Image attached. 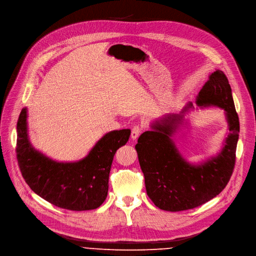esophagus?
<instances>
[{"mask_svg": "<svg viewBox=\"0 0 256 256\" xmlns=\"http://www.w3.org/2000/svg\"><path fill=\"white\" fill-rule=\"evenodd\" d=\"M141 132H142V128H141L140 126H132V134H130L132 140H136L138 136H140Z\"/></svg>", "mask_w": 256, "mask_h": 256, "instance_id": "34e87169", "label": "esophagus"}]
</instances>
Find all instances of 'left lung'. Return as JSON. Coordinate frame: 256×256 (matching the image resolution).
<instances>
[{"mask_svg":"<svg viewBox=\"0 0 256 256\" xmlns=\"http://www.w3.org/2000/svg\"><path fill=\"white\" fill-rule=\"evenodd\" d=\"M196 103L200 107L216 106L226 111L230 132L216 156L199 166L190 164L172 140L184 113L193 108L192 103L180 114H166L155 122L151 130L138 138L134 147L145 176L147 195L162 210H187L212 200L226 188L235 168L240 124L230 86L222 70L209 76Z\"/></svg>","mask_w":256,"mask_h":256,"instance_id":"8db88e82","label":"left lung"}]
</instances>
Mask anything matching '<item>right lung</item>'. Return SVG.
I'll return each instance as SVG.
<instances>
[{
  "label": "right lung",
  "mask_w": 256,
  "mask_h": 256,
  "mask_svg": "<svg viewBox=\"0 0 256 256\" xmlns=\"http://www.w3.org/2000/svg\"><path fill=\"white\" fill-rule=\"evenodd\" d=\"M28 112L17 122L16 157L30 188L51 204L69 210L98 208L106 199L116 150L126 145L130 130H112L102 136L86 157L78 162H57L34 150L28 141Z\"/></svg>",
  "instance_id": "1"
}]
</instances>
